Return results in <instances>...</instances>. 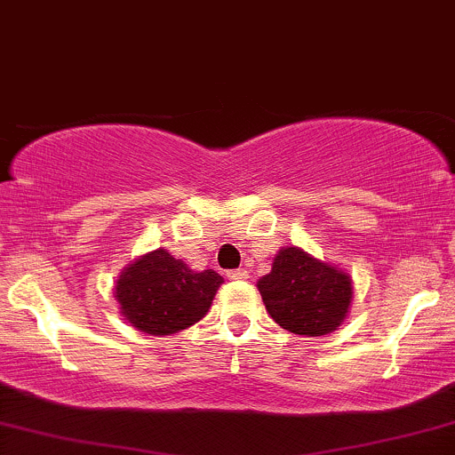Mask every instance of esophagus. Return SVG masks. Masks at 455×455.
Wrapping results in <instances>:
<instances>
[{"mask_svg": "<svg viewBox=\"0 0 455 455\" xmlns=\"http://www.w3.org/2000/svg\"><path fill=\"white\" fill-rule=\"evenodd\" d=\"M226 276L229 280H244V278H249V272H246L244 267H238V270H229Z\"/></svg>", "mask_w": 455, "mask_h": 455, "instance_id": "esophagus-1", "label": "esophagus"}]
</instances>
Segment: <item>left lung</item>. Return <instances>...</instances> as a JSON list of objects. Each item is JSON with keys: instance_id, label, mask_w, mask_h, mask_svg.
I'll return each instance as SVG.
<instances>
[{"instance_id": "obj_1", "label": "left lung", "mask_w": 455, "mask_h": 455, "mask_svg": "<svg viewBox=\"0 0 455 455\" xmlns=\"http://www.w3.org/2000/svg\"><path fill=\"white\" fill-rule=\"evenodd\" d=\"M257 289L280 327L307 338L338 329L352 299L347 274L312 259L295 246L280 251L272 272L257 283Z\"/></svg>"}]
</instances>
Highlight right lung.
<instances>
[{"mask_svg": "<svg viewBox=\"0 0 455 455\" xmlns=\"http://www.w3.org/2000/svg\"><path fill=\"white\" fill-rule=\"evenodd\" d=\"M223 278L192 272L164 249L143 255L122 272L116 299L132 327L151 335H171L198 323L209 312Z\"/></svg>", "mask_w": 455, "mask_h": 455, "instance_id": "1", "label": "right lung"}]
</instances>
